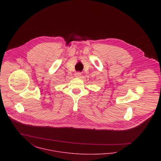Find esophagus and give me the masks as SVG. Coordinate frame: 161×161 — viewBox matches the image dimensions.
I'll return each instance as SVG.
<instances>
[{
    "label": "esophagus",
    "mask_w": 161,
    "mask_h": 161,
    "mask_svg": "<svg viewBox=\"0 0 161 161\" xmlns=\"http://www.w3.org/2000/svg\"><path fill=\"white\" fill-rule=\"evenodd\" d=\"M81 75V73L80 72H75L74 74V76L76 77H80Z\"/></svg>",
    "instance_id": "esophagus-1"
}]
</instances>
